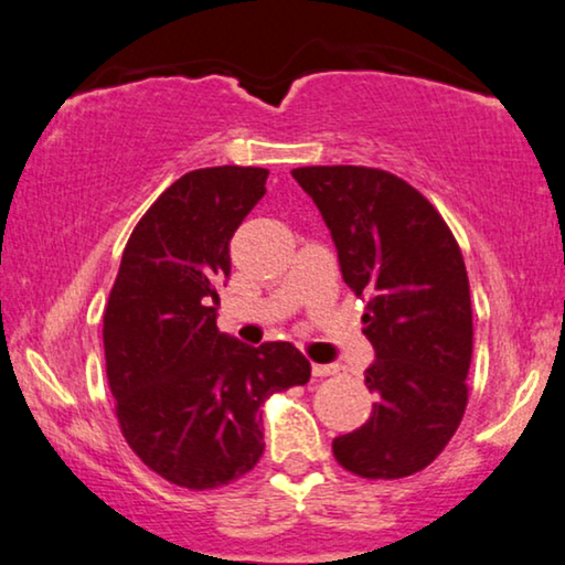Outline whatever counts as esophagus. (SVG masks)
Instances as JSON below:
<instances>
[{
  "mask_svg": "<svg viewBox=\"0 0 565 565\" xmlns=\"http://www.w3.org/2000/svg\"><path fill=\"white\" fill-rule=\"evenodd\" d=\"M312 373H315V376H330V373H338V365L315 363V365H312Z\"/></svg>",
  "mask_w": 565,
  "mask_h": 565,
  "instance_id": "obj_1",
  "label": "esophagus"
}]
</instances>
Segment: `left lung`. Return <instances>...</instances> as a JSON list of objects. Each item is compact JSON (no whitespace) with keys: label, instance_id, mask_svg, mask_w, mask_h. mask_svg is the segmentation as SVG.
<instances>
[{"label":"left lung","instance_id":"obj_1","mask_svg":"<svg viewBox=\"0 0 565 565\" xmlns=\"http://www.w3.org/2000/svg\"><path fill=\"white\" fill-rule=\"evenodd\" d=\"M291 177L312 196L338 248L343 281L365 299L363 335L376 394L359 430L332 440L361 479L423 471L456 435L468 404L473 320L468 274L440 212L407 181L365 166H305Z\"/></svg>","mask_w":565,"mask_h":565}]
</instances>
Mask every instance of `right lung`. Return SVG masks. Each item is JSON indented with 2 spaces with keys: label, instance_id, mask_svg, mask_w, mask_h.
Masks as SVG:
<instances>
[{
  "label": "right lung",
  "instance_id": "1",
  "mask_svg": "<svg viewBox=\"0 0 565 565\" xmlns=\"http://www.w3.org/2000/svg\"><path fill=\"white\" fill-rule=\"evenodd\" d=\"M266 169L189 171L135 225L105 307L107 381L135 456L177 487L241 479L264 456L260 404L305 386L291 343L250 348L217 330L230 237L266 194Z\"/></svg>",
  "mask_w": 565,
  "mask_h": 565
}]
</instances>
